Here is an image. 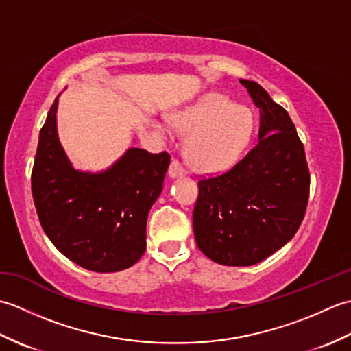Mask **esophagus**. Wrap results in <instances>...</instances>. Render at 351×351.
I'll return each mask as SVG.
<instances>
[{
	"instance_id": "esophagus-1",
	"label": "esophagus",
	"mask_w": 351,
	"mask_h": 351,
	"mask_svg": "<svg viewBox=\"0 0 351 351\" xmlns=\"http://www.w3.org/2000/svg\"><path fill=\"white\" fill-rule=\"evenodd\" d=\"M169 175L171 178H178V176H185L187 175V170L181 164V161L178 160H171L170 162V167H169Z\"/></svg>"
}]
</instances>
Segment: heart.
I'll list each match as a JSON object with an SVG mask.
<instances>
[{"mask_svg": "<svg viewBox=\"0 0 351 351\" xmlns=\"http://www.w3.org/2000/svg\"><path fill=\"white\" fill-rule=\"evenodd\" d=\"M180 132H190L187 156L202 171H219L238 160L252 136L250 111L226 96L211 93L196 106L170 117Z\"/></svg>", "mask_w": 351, "mask_h": 351, "instance_id": "b5f03b06", "label": "heart"}]
</instances>
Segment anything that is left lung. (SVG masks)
<instances>
[{
    "instance_id": "obj_1",
    "label": "left lung",
    "mask_w": 351,
    "mask_h": 351,
    "mask_svg": "<svg viewBox=\"0 0 351 351\" xmlns=\"http://www.w3.org/2000/svg\"><path fill=\"white\" fill-rule=\"evenodd\" d=\"M259 108V140L220 175L199 180L197 247L221 265L258 264L299 230L309 199L304 147L288 111L255 81L240 80Z\"/></svg>"
}]
</instances>
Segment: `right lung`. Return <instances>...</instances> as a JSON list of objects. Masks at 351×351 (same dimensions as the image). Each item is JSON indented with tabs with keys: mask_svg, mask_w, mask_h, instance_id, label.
<instances>
[{
	"mask_svg": "<svg viewBox=\"0 0 351 351\" xmlns=\"http://www.w3.org/2000/svg\"><path fill=\"white\" fill-rule=\"evenodd\" d=\"M57 99L45 121L32 170L37 217L51 243L80 267L121 271L146 250V220L162 190L167 152L131 147L104 173L77 171L56 128Z\"/></svg>",
	"mask_w": 351,
	"mask_h": 351,
	"instance_id": "right-lung-1",
	"label": "right lung"
}]
</instances>
